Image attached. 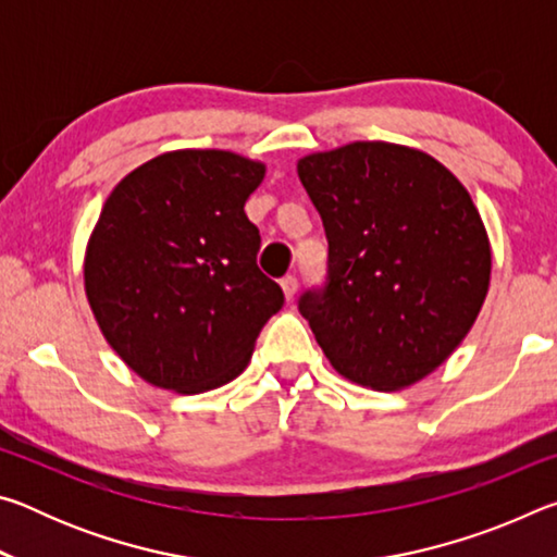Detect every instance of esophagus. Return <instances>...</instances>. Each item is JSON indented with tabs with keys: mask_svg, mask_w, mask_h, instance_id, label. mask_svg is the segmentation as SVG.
I'll use <instances>...</instances> for the list:
<instances>
[{
	"mask_svg": "<svg viewBox=\"0 0 557 557\" xmlns=\"http://www.w3.org/2000/svg\"><path fill=\"white\" fill-rule=\"evenodd\" d=\"M280 285H282V292H285V297L287 299H295V295H297V277L295 275H287V277H282V282H280Z\"/></svg>",
	"mask_w": 557,
	"mask_h": 557,
	"instance_id": "1",
	"label": "esophagus"
}]
</instances>
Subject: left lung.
Returning <instances> with one entry per match:
<instances>
[{"mask_svg":"<svg viewBox=\"0 0 557 557\" xmlns=\"http://www.w3.org/2000/svg\"><path fill=\"white\" fill-rule=\"evenodd\" d=\"M329 240L324 287L299 297L329 363L400 391L449 358L476 322L492 248L474 201L437 159L351 143L297 162Z\"/></svg>","mask_w":557,"mask_h":557,"instance_id":"1","label":"left lung"}]
</instances>
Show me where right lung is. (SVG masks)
I'll use <instances>...</instances> for the list:
<instances>
[{
	"instance_id": "1",
	"label": "right lung",
	"mask_w": 557,
	"mask_h": 557,
	"mask_svg": "<svg viewBox=\"0 0 557 557\" xmlns=\"http://www.w3.org/2000/svg\"><path fill=\"white\" fill-rule=\"evenodd\" d=\"M265 164L178 149L112 188L86 250V295L102 336L139 379L206 393L240 375L285 305L258 268L245 201Z\"/></svg>"
}]
</instances>
